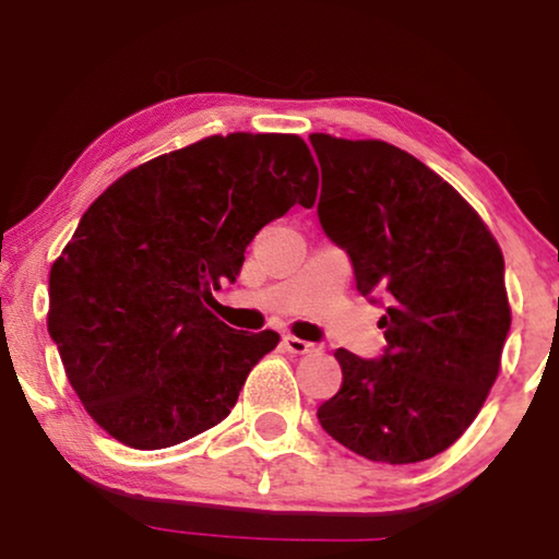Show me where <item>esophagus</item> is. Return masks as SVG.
<instances>
[{"instance_id": "esophagus-1", "label": "esophagus", "mask_w": 559, "mask_h": 559, "mask_svg": "<svg viewBox=\"0 0 559 559\" xmlns=\"http://www.w3.org/2000/svg\"><path fill=\"white\" fill-rule=\"evenodd\" d=\"M284 346L286 352H292V355H310V352L316 349V344L305 342V338H297V336H284Z\"/></svg>"}]
</instances>
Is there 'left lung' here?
Masks as SVG:
<instances>
[{"label": "left lung", "mask_w": 559, "mask_h": 559, "mask_svg": "<svg viewBox=\"0 0 559 559\" xmlns=\"http://www.w3.org/2000/svg\"><path fill=\"white\" fill-rule=\"evenodd\" d=\"M325 236L349 254L357 292L386 301V349H336L342 389L318 407L323 431L365 460L420 463L476 420L510 333L504 258L476 210L386 141L312 133Z\"/></svg>", "instance_id": "left-lung-1"}]
</instances>
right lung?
I'll list each match as a JSON object with an SVG mask.
<instances>
[{
    "label": "right lung",
    "instance_id": "right-lung-1",
    "mask_svg": "<svg viewBox=\"0 0 559 559\" xmlns=\"http://www.w3.org/2000/svg\"><path fill=\"white\" fill-rule=\"evenodd\" d=\"M318 168L292 133L207 136L120 176L49 273L47 329L86 413L133 449H165L234 409L278 333L210 312L262 226L312 207Z\"/></svg>",
    "mask_w": 559,
    "mask_h": 559
}]
</instances>
